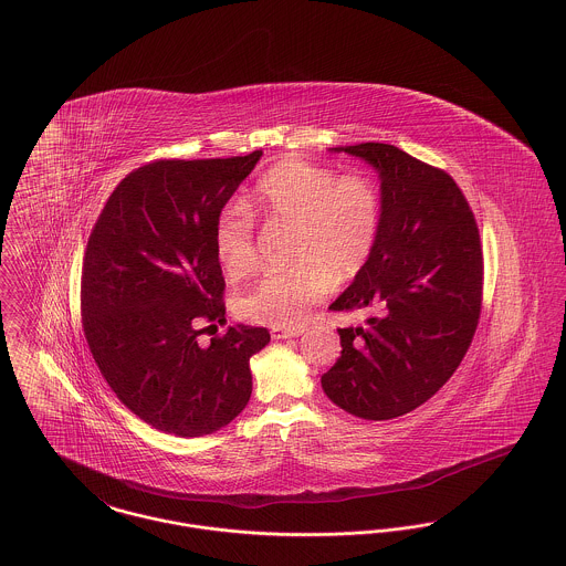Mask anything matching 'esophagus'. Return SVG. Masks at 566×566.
<instances>
[{
	"label": "esophagus",
	"instance_id": "obj_1",
	"mask_svg": "<svg viewBox=\"0 0 566 566\" xmlns=\"http://www.w3.org/2000/svg\"><path fill=\"white\" fill-rule=\"evenodd\" d=\"M304 329L302 327H290V329H283V327H272V338L281 340V338H296Z\"/></svg>",
	"mask_w": 566,
	"mask_h": 566
}]
</instances>
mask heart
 Here are the masks:
<instances>
[{"label":"heart","instance_id":"b5f03b06","mask_svg":"<svg viewBox=\"0 0 566 566\" xmlns=\"http://www.w3.org/2000/svg\"><path fill=\"white\" fill-rule=\"evenodd\" d=\"M255 207L272 226L294 228L290 264L237 297L242 319L272 327L300 326L332 285L347 283L368 264L381 232V196L373 180L290 159L255 189ZM214 253L230 279L255 266L253 217L228 205L214 226Z\"/></svg>","mask_w":566,"mask_h":566}]
</instances>
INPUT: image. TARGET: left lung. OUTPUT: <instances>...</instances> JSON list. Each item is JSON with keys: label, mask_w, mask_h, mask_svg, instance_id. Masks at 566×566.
<instances>
[{"label": "left lung", "mask_w": 566, "mask_h": 566, "mask_svg": "<svg viewBox=\"0 0 566 566\" xmlns=\"http://www.w3.org/2000/svg\"><path fill=\"white\" fill-rule=\"evenodd\" d=\"M329 150L377 170L381 232L368 264L329 304L368 317L338 327L343 352L322 387L343 411L381 421L432 398L467 356L481 311L479 230L443 170L384 143Z\"/></svg>", "instance_id": "left-lung-1"}]
</instances>
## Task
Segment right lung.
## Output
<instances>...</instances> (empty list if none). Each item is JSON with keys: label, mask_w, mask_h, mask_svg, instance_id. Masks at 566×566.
I'll return each instance as SVG.
<instances>
[{"label": "right lung", "mask_w": 566, "mask_h": 566, "mask_svg": "<svg viewBox=\"0 0 566 566\" xmlns=\"http://www.w3.org/2000/svg\"><path fill=\"white\" fill-rule=\"evenodd\" d=\"M264 153L155 161L120 180L91 232L81 306L93 359L120 402L155 430L205 437L251 398L249 359L266 327L226 324L214 226Z\"/></svg>", "instance_id": "obj_1"}]
</instances>
